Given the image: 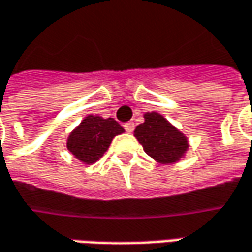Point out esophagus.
<instances>
[{"mask_svg": "<svg viewBox=\"0 0 252 252\" xmlns=\"http://www.w3.org/2000/svg\"><path fill=\"white\" fill-rule=\"evenodd\" d=\"M124 129H126V132H129V134H131V132H134L135 124L132 123V121H129V123H126V124H124Z\"/></svg>", "mask_w": 252, "mask_h": 252, "instance_id": "esophagus-1", "label": "esophagus"}]
</instances>
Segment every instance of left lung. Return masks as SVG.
<instances>
[{
	"label": "left lung",
	"mask_w": 252,
	"mask_h": 252,
	"mask_svg": "<svg viewBox=\"0 0 252 252\" xmlns=\"http://www.w3.org/2000/svg\"><path fill=\"white\" fill-rule=\"evenodd\" d=\"M135 136L143 151L159 163H174L188 148L187 138L159 113H146L145 123L135 128Z\"/></svg>",
	"instance_id": "obj_1"
}]
</instances>
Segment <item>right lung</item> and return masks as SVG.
Listing matches in <instances>:
<instances>
[{
    "label": "right lung",
    "mask_w": 252,
    "mask_h": 252,
    "mask_svg": "<svg viewBox=\"0 0 252 252\" xmlns=\"http://www.w3.org/2000/svg\"><path fill=\"white\" fill-rule=\"evenodd\" d=\"M123 132L124 128L114 118L88 116L68 136L66 146L76 159L89 164L99 160L113 138Z\"/></svg>",
    "instance_id": "right-lung-1"
}]
</instances>
